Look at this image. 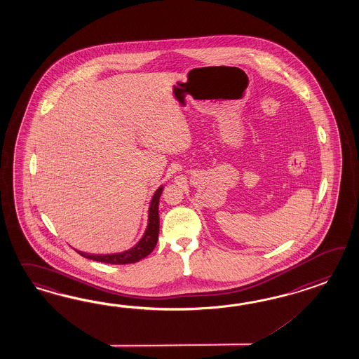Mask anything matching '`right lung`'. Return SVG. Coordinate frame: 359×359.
Masks as SVG:
<instances>
[{
	"mask_svg": "<svg viewBox=\"0 0 359 359\" xmlns=\"http://www.w3.org/2000/svg\"><path fill=\"white\" fill-rule=\"evenodd\" d=\"M164 190V186H160L155 194L152 195L149 207V219L147 227L144 230L142 238L134 247L129 250L117 252V253H104V255H95V253H86L83 250H75L79 255H81L85 259H94L106 264H115V265H126V264H134L140 259H144L150 255L154 248L156 247L158 238V201L161 196V192Z\"/></svg>",
	"mask_w": 359,
	"mask_h": 359,
	"instance_id": "add662e5",
	"label": "right lung"
}]
</instances>
